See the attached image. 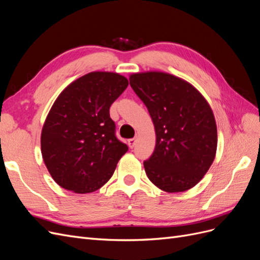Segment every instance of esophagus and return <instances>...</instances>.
<instances>
[{
	"label": "esophagus",
	"mask_w": 260,
	"mask_h": 260,
	"mask_svg": "<svg viewBox=\"0 0 260 260\" xmlns=\"http://www.w3.org/2000/svg\"><path fill=\"white\" fill-rule=\"evenodd\" d=\"M136 144H137V139L136 138H133V139H130L129 141H128V145L130 146V148H133L136 146Z\"/></svg>",
	"instance_id": "1"
}]
</instances>
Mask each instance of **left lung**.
<instances>
[{"label": "left lung", "mask_w": 260, "mask_h": 260, "mask_svg": "<svg viewBox=\"0 0 260 260\" xmlns=\"http://www.w3.org/2000/svg\"><path fill=\"white\" fill-rule=\"evenodd\" d=\"M129 80L156 132L154 153L144 161L148 179L168 193L190 190L216 156L217 125L208 102L191 83L167 73L132 74Z\"/></svg>", "instance_id": "1"}]
</instances>
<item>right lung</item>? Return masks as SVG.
Wrapping results in <instances>:
<instances>
[{
  "label": "right lung",
  "mask_w": 260,
  "mask_h": 260,
  "mask_svg": "<svg viewBox=\"0 0 260 260\" xmlns=\"http://www.w3.org/2000/svg\"><path fill=\"white\" fill-rule=\"evenodd\" d=\"M128 84L119 74L92 72L67 85L54 102L41 132V153L62 188L92 193L112 178L128 146L115 136L109 107Z\"/></svg>",
  "instance_id": "1"
}]
</instances>
